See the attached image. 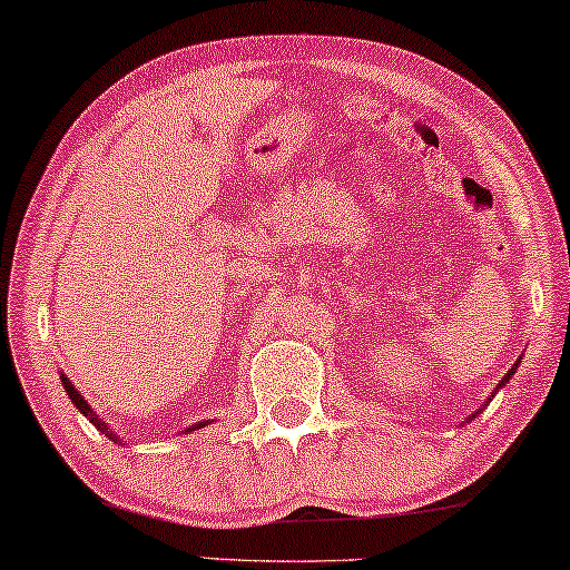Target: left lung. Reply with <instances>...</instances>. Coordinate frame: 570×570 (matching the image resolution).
Here are the masks:
<instances>
[{
    "label": "left lung",
    "mask_w": 570,
    "mask_h": 570,
    "mask_svg": "<svg viewBox=\"0 0 570 570\" xmlns=\"http://www.w3.org/2000/svg\"><path fill=\"white\" fill-rule=\"evenodd\" d=\"M520 363H522V355H520V358H517V361H514V366L507 371V376H504L502 381H499V386L494 389V392H491V396H494V394H497V392H499V389H502V386H507V381L514 376V373H517V368H520ZM491 396L487 399V404H481V410H479V412H473V414H469V420H465V422H471V420H475V417H479V414H481V412H483V410H487V406H489V402H491Z\"/></svg>",
    "instance_id": "1"
}]
</instances>
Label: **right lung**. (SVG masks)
Returning <instances> with one entry per match:
<instances>
[{
  "label": "right lung",
  "mask_w": 570,
  "mask_h": 570,
  "mask_svg": "<svg viewBox=\"0 0 570 570\" xmlns=\"http://www.w3.org/2000/svg\"><path fill=\"white\" fill-rule=\"evenodd\" d=\"M61 384H63V389H66V394H68V399H71V404L76 406V410H79L81 414H83V417H87L91 424H95V428L101 432V435H107L109 440H112V443H120V445H125L127 443V440H122L120 435H115V432H112V428H109V424L105 422V420H101L99 417V414L95 412V410H91V404L87 402V399H83L81 394H79V389H76L73 384H71V381H68V376H66V373L61 371ZM204 424H207V422H199V424H191V428H186L184 432H191V430H199V428H204Z\"/></svg>",
  "instance_id": "obj_1"
}]
</instances>
